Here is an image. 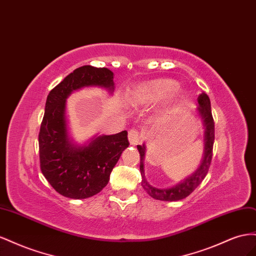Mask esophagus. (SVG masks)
<instances>
[{"mask_svg":"<svg viewBox=\"0 0 256 256\" xmlns=\"http://www.w3.org/2000/svg\"><path fill=\"white\" fill-rule=\"evenodd\" d=\"M142 140V135L137 132L136 130H130L128 132V142L130 144L135 146L140 144V142Z\"/></svg>","mask_w":256,"mask_h":256,"instance_id":"1","label":"esophagus"}]
</instances>
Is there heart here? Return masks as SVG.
Here are the masks:
<instances>
[{"instance_id":"b5f03b06","label":"heart","mask_w":256,"mask_h":256,"mask_svg":"<svg viewBox=\"0 0 256 256\" xmlns=\"http://www.w3.org/2000/svg\"><path fill=\"white\" fill-rule=\"evenodd\" d=\"M168 94V105L174 107L184 98V91L176 88V82L170 79L158 78L136 84L126 94V103L132 107L147 106L162 100Z\"/></svg>"}]
</instances>
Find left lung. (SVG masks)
Returning <instances> with one entry per match:
<instances>
[{
  "label": "left lung",
  "instance_id": "obj_1",
  "mask_svg": "<svg viewBox=\"0 0 256 256\" xmlns=\"http://www.w3.org/2000/svg\"><path fill=\"white\" fill-rule=\"evenodd\" d=\"M198 108L195 112L196 118H200L202 122L204 128V153L200 164L197 167L196 170L191 174L184 177L179 181L178 184L166 188H156L151 186L147 178L144 176V156H146V144H138L137 149L140 154V174H142V186L146 190L152 198L164 202H176L186 198V196L191 194L194 190L198 186L204 178L206 177L208 170L210 167L211 158H212V148L214 142V122L211 114V104L207 94L202 93L198 98Z\"/></svg>",
  "mask_w": 256,
  "mask_h": 256
}]
</instances>
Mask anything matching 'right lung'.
Segmentation results:
<instances>
[{
    "label": "right lung",
    "mask_w": 256,
    "mask_h": 256,
    "mask_svg": "<svg viewBox=\"0 0 256 256\" xmlns=\"http://www.w3.org/2000/svg\"><path fill=\"white\" fill-rule=\"evenodd\" d=\"M84 88H100L112 96L114 72L84 65L65 77L47 96L38 136L42 174L58 193L72 200L88 198L100 192L130 144L126 130L96 134L84 144L74 140L68 128L66 100L72 92Z\"/></svg>",
    "instance_id": "obj_1"
}]
</instances>
